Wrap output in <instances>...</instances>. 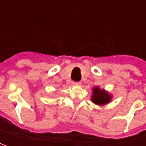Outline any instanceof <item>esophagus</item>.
Wrapping results in <instances>:
<instances>
[{
    "mask_svg": "<svg viewBox=\"0 0 146 146\" xmlns=\"http://www.w3.org/2000/svg\"><path fill=\"white\" fill-rule=\"evenodd\" d=\"M81 84L80 82H73L72 83V85L73 86H80Z\"/></svg>",
    "mask_w": 146,
    "mask_h": 146,
    "instance_id": "1",
    "label": "esophagus"
}]
</instances>
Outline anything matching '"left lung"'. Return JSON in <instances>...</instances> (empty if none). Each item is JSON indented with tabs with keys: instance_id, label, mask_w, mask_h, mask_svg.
<instances>
[{
	"instance_id": "8db88e82",
	"label": "left lung",
	"mask_w": 146,
	"mask_h": 146,
	"mask_svg": "<svg viewBox=\"0 0 146 146\" xmlns=\"http://www.w3.org/2000/svg\"><path fill=\"white\" fill-rule=\"evenodd\" d=\"M113 96L104 89H101L99 87H94L92 89V96L91 99L93 103L98 106H103L110 103Z\"/></svg>"
}]
</instances>
